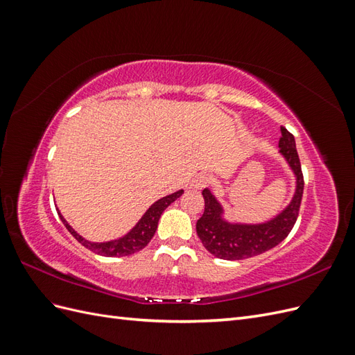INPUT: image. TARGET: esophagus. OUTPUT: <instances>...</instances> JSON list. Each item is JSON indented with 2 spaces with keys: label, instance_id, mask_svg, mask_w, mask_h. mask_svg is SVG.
I'll return each mask as SVG.
<instances>
[{
  "label": "esophagus",
  "instance_id": "esophagus-1",
  "mask_svg": "<svg viewBox=\"0 0 355 355\" xmlns=\"http://www.w3.org/2000/svg\"><path fill=\"white\" fill-rule=\"evenodd\" d=\"M209 184H210V178L207 175L201 173V175H197L194 179L191 180L189 188H192V189H202V188H206Z\"/></svg>",
  "mask_w": 355,
  "mask_h": 355
}]
</instances>
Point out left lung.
Here are the masks:
<instances>
[{
	"instance_id": "left-lung-1",
	"label": "left lung",
	"mask_w": 355,
	"mask_h": 355,
	"mask_svg": "<svg viewBox=\"0 0 355 355\" xmlns=\"http://www.w3.org/2000/svg\"><path fill=\"white\" fill-rule=\"evenodd\" d=\"M280 154L295 176V192L287 206L275 216L259 223L232 222L225 218L220 201L206 188L202 191L204 213L197 220V234L206 250L225 261H241L262 254L280 244L292 231L304 194V176L292 133L282 127Z\"/></svg>"
}]
</instances>
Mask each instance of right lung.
<instances>
[{"instance_id":"1","label":"right lung","mask_w":355,"mask_h":355,"mask_svg":"<svg viewBox=\"0 0 355 355\" xmlns=\"http://www.w3.org/2000/svg\"><path fill=\"white\" fill-rule=\"evenodd\" d=\"M182 194H184V189H179V191L173 192V194L157 200L153 206L144 213V216L139 219V222L135 225V227L125 235H123V237L116 239V240H110V241H103V243H94V241L85 240L71 227V225L67 222V219L62 216L60 211H58V214H59L60 220L63 222V225L67 227V230L73 235L75 240L81 243L84 247H87L89 250L98 253L101 256H106V257H121V256H128V254H133L139 250H142L144 247L153 240L154 234L157 231V227H158L159 216L163 214V211L170 206V204L176 201Z\"/></svg>"}]
</instances>
